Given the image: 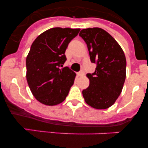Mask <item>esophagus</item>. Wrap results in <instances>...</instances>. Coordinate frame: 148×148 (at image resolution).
I'll return each instance as SVG.
<instances>
[{
  "mask_svg": "<svg viewBox=\"0 0 148 148\" xmlns=\"http://www.w3.org/2000/svg\"><path fill=\"white\" fill-rule=\"evenodd\" d=\"M77 75H79V76H82V75H84V72L83 70H82L81 71H79L78 73H77Z\"/></svg>",
  "mask_w": 148,
  "mask_h": 148,
  "instance_id": "obj_1",
  "label": "esophagus"
}]
</instances>
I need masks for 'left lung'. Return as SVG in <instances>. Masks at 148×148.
Instances as JSON below:
<instances>
[{
    "instance_id": "8db88e82",
    "label": "left lung",
    "mask_w": 148,
    "mask_h": 148,
    "mask_svg": "<svg viewBox=\"0 0 148 148\" xmlns=\"http://www.w3.org/2000/svg\"><path fill=\"white\" fill-rule=\"evenodd\" d=\"M87 45L93 73H87L90 85L83 90L86 103L95 109L113 105L122 90L126 78V58L119 44L101 28L84 29L79 33Z\"/></svg>"
}]
</instances>
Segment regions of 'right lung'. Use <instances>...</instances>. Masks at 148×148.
<instances>
[{"instance_id": "1", "label": "right lung", "mask_w": 148, "mask_h": 148, "mask_svg": "<svg viewBox=\"0 0 148 148\" xmlns=\"http://www.w3.org/2000/svg\"><path fill=\"white\" fill-rule=\"evenodd\" d=\"M80 29H49L38 36L27 57V80L33 95L40 103L53 106L65 100L75 80L68 66L65 51Z\"/></svg>"}]
</instances>
